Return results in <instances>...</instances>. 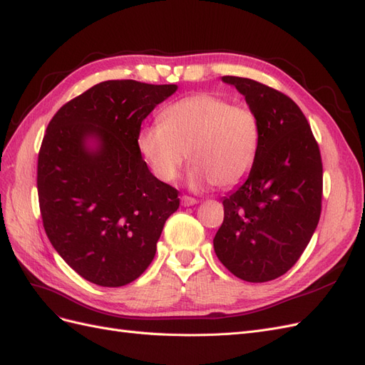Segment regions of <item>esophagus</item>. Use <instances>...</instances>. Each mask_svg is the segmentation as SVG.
Segmentation results:
<instances>
[{"label":"esophagus","instance_id":"1","mask_svg":"<svg viewBox=\"0 0 365 365\" xmlns=\"http://www.w3.org/2000/svg\"><path fill=\"white\" fill-rule=\"evenodd\" d=\"M181 204L184 205V207H190V205H195V204H197V200H195V197H192V196H182L181 197Z\"/></svg>","mask_w":365,"mask_h":365}]
</instances>
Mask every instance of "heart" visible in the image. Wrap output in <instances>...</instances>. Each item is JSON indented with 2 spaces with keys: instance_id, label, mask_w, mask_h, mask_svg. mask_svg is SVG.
I'll return each instance as SVG.
<instances>
[{
  "instance_id": "obj_1",
  "label": "heart",
  "mask_w": 365,
  "mask_h": 365,
  "mask_svg": "<svg viewBox=\"0 0 365 365\" xmlns=\"http://www.w3.org/2000/svg\"><path fill=\"white\" fill-rule=\"evenodd\" d=\"M161 123L143 126L137 146L155 178L172 182L189 153L187 175L195 189L233 187L244 181L257 158L260 125L252 109L200 93L169 105Z\"/></svg>"
}]
</instances>
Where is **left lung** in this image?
<instances>
[{"instance_id":"1","label":"left lung","mask_w":365,"mask_h":365,"mask_svg":"<svg viewBox=\"0 0 365 365\" xmlns=\"http://www.w3.org/2000/svg\"><path fill=\"white\" fill-rule=\"evenodd\" d=\"M259 118L256 163L224 197L215 252L236 277L263 283L300 259L322 213L323 164L302 109L288 96L247 77L224 76Z\"/></svg>"}]
</instances>
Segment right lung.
Wrapping results in <instances>:
<instances>
[{
    "mask_svg": "<svg viewBox=\"0 0 365 365\" xmlns=\"http://www.w3.org/2000/svg\"><path fill=\"white\" fill-rule=\"evenodd\" d=\"M176 85L106 81L54 114L38 157L42 222L59 256L85 280L118 288L155 257L178 190L153 176L137 137Z\"/></svg>",
    "mask_w": 365,
    "mask_h": 365,
    "instance_id": "1",
    "label": "right lung"
}]
</instances>
